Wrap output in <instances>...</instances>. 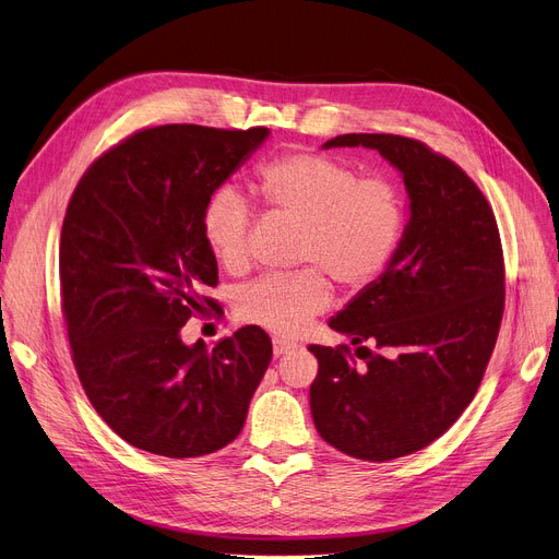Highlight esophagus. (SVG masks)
I'll use <instances>...</instances> for the list:
<instances>
[{"instance_id": "1", "label": "esophagus", "mask_w": 559, "mask_h": 559, "mask_svg": "<svg viewBox=\"0 0 559 559\" xmlns=\"http://www.w3.org/2000/svg\"><path fill=\"white\" fill-rule=\"evenodd\" d=\"M295 346H297L295 342H289V340H281V337H274V356H276V358H281V356L289 354V350L295 348Z\"/></svg>"}]
</instances>
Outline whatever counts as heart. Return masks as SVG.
Returning a JSON list of instances; mask_svg holds the SVG:
<instances>
[{
    "mask_svg": "<svg viewBox=\"0 0 559 559\" xmlns=\"http://www.w3.org/2000/svg\"><path fill=\"white\" fill-rule=\"evenodd\" d=\"M255 188L272 211L304 222L297 260L314 267L262 276L242 287L235 308L249 324L297 335L333 301L321 270L350 292L373 285L390 270L405 233L407 205L388 176L360 179V171L342 158L297 152L264 163ZM251 222L253 205L238 186L224 183L205 201L203 240L224 270L249 267Z\"/></svg>",
    "mask_w": 559,
    "mask_h": 559,
    "instance_id": "b5f03b06",
    "label": "heart"
}]
</instances>
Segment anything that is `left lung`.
I'll list each match as a JSON object with an SVG mask.
<instances>
[{"mask_svg": "<svg viewBox=\"0 0 559 559\" xmlns=\"http://www.w3.org/2000/svg\"><path fill=\"white\" fill-rule=\"evenodd\" d=\"M331 146L376 150L409 199L390 270L329 321L366 365L344 344L308 346L317 432L350 457L388 462L426 449L474 401L503 319V247L478 186L424 142L346 133Z\"/></svg>", "mask_w": 559, "mask_h": 559, "instance_id": "left-lung-1", "label": "left lung"}]
</instances>
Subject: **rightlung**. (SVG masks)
<instances>
[{
    "instance_id": "1",
    "label": "right lung",
    "mask_w": 559,
    "mask_h": 559,
    "mask_svg": "<svg viewBox=\"0 0 559 559\" xmlns=\"http://www.w3.org/2000/svg\"><path fill=\"white\" fill-rule=\"evenodd\" d=\"M270 129H144L99 156L61 230V306L81 385L135 449L209 455L240 435L272 362V340L245 326L213 348L181 329L215 301L217 258L203 240L209 197Z\"/></svg>"
}]
</instances>
